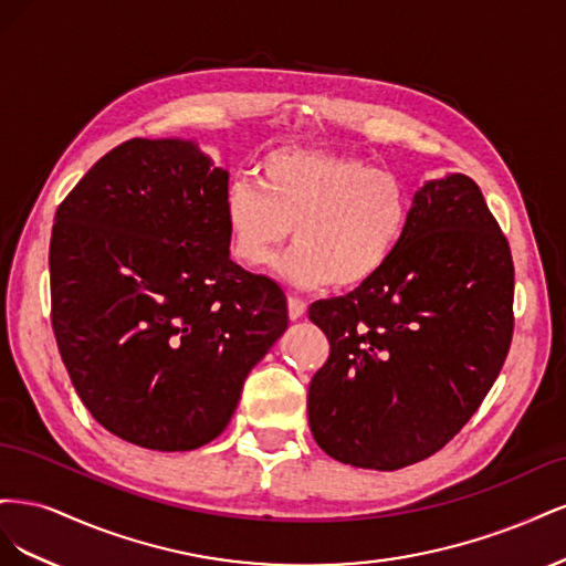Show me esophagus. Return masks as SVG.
I'll use <instances>...</instances> for the list:
<instances>
[{
	"label": "esophagus",
	"mask_w": 566,
	"mask_h": 566,
	"mask_svg": "<svg viewBox=\"0 0 566 566\" xmlns=\"http://www.w3.org/2000/svg\"><path fill=\"white\" fill-rule=\"evenodd\" d=\"M287 314H290V318H293V321L302 318L306 314V302L300 300L297 295H290L287 297Z\"/></svg>",
	"instance_id": "esophagus-1"
}]
</instances>
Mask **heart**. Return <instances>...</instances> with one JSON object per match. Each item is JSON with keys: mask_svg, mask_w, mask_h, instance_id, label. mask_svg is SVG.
Masks as SVG:
<instances>
[{"mask_svg": "<svg viewBox=\"0 0 566 566\" xmlns=\"http://www.w3.org/2000/svg\"><path fill=\"white\" fill-rule=\"evenodd\" d=\"M233 254L250 269L281 262L297 287L364 285L399 250L413 198L401 177L352 153L287 146L266 153L260 186L238 179L227 193Z\"/></svg>", "mask_w": 566, "mask_h": 566, "instance_id": "heart-1", "label": "heart"}]
</instances>
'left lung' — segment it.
I'll return each instance as SVG.
<instances>
[{
  "mask_svg": "<svg viewBox=\"0 0 566 566\" xmlns=\"http://www.w3.org/2000/svg\"><path fill=\"white\" fill-rule=\"evenodd\" d=\"M507 238L465 175L416 193L399 250L310 318L331 342L310 427L345 465L399 470L441 451L482 406L515 331Z\"/></svg>",
  "mask_w": 566,
  "mask_h": 566,
  "instance_id": "8db88e82",
  "label": "left lung"
}]
</instances>
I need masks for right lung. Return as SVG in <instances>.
<instances>
[{
    "label": "right lung",
    "instance_id": "add662e5",
    "mask_svg": "<svg viewBox=\"0 0 566 566\" xmlns=\"http://www.w3.org/2000/svg\"><path fill=\"white\" fill-rule=\"evenodd\" d=\"M229 172L191 142L129 139L56 210L51 328L80 401L115 437L191 451L224 432L287 328L279 283L229 256Z\"/></svg>",
    "mask_w": 566,
    "mask_h": 566
}]
</instances>
